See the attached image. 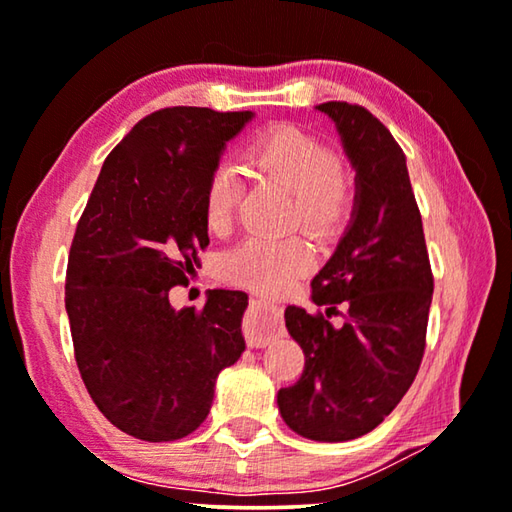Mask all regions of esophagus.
<instances>
[{
    "mask_svg": "<svg viewBox=\"0 0 512 512\" xmlns=\"http://www.w3.org/2000/svg\"><path fill=\"white\" fill-rule=\"evenodd\" d=\"M282 312L278 305L266 301H250L246 324H243V333H246L248 347H266L271 340L282 335Z\"/></svg>",
    "mask_w": 512,
    "mask_h": 512,
    "instance_id": "esophagus-1",
    "label": "esophagus"
}]
</instances>
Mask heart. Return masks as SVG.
<instances>
[{"mask_svg": "<svg viewBox=\"0 0 512 512\" xmlns=\"http://www.w3.org/2000/svg\"><path fill=\"white\" fill-rule=\"evenodd\" d=\"M243 163L257 179L292 193L289 227H303L315 239H331L345 223L354 200V174L347 160L324 149L315 135L278 124L243 149ZM241 186L230 167H216L204 188V223L213 234L230 232ZM315 255L303 236H248L220 257V278L264 296L289 292L312 269Z\"/></svg>", "mask_w": 512, "mask_h": 512, "instance_id": "1", "label": "heart"}]
</instances>
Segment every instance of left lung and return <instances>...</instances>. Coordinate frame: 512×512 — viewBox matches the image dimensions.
Instances as JSON below:
<instances>
[{"label":"left lung","instance_id":"left-lung-1","mask_svg":"<svg viewBox=\"0 0 512 512\" xmlns=\"http://www.w3.org/2000/svg\"><path fill=\"white\" fill-rule=\"evenodd\" d=\"M317 110L335 121L352 160L356 204L333 257L310 282L322 310H285L305 368L278 391V409L296 434L335 444L375 430L414 384L434 278L407 158L391 131L361 105L329 101ZM333 314L346 322L333 327Z\"/></svg>","mask_w":512,"mask_h":512}]
</instances>
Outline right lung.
Segmentation results:
<instances>
[{"mask_svg": "<svg viewBox=\"0 0 512 512\" xmlns=\"http://www.w3.org/2000/svg\"><path fill=\"white\" fill-rule=\"evenodd\" d=\"M253 112L165 108L105 158L75 227L66 312L91 400L121 432L174 441L209 416L220 370L246 349L248 294L211 289L202 310L170 305L209 246L204 188Z\"/></svg>", "mask_w": 512, "mask_h": 512, "instance_id": "right-lung-1", "label": "right lung"}]
</instances>
